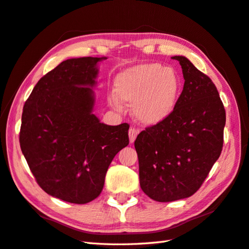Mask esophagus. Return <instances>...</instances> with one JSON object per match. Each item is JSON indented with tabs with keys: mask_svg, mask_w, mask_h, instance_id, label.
<instances>
[{
	"mask_svg": "<svg viewBox=\"0 0 249 249\" xmlns=\"http://www.w3.org/2000/svg\"><path fill=\"white\" fill-rule=\"evenodd\" d=\"M139 134V129H136V128H133L131 127L128 131V135H129V141L130 143H133V142L136 140L137 138V135Z\"/></svg>",
	"mask_w": 249,
	"mask_h": 249,
	"instance_id": "1",
	"label": "esophagus"
}]
</instances>
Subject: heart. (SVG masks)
Instances as JSON below:
<instances>
[{
  "mask_svg": "<svg viewBox=\"0 0 249 249\" xmlns=\"http://www.w3.org/2000/svg\"><path fill=\"white\" fill-rule=\"evenodd\" d=\"M181 84L171 67L143 63L123 71L114 80L116 98L133 104V114L147 125L166 120L176 107Z\"/></svg>",
  "mask_w": 249,
  "mask_h": 249,
  "instance_id": "b5f03b06",
  "label": "heart"
}]
</instances>
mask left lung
<instances>
[{
	"instance_id": "left-lung-1",
	"label": "left lung",
	"mask_w": 249,
	"mask_h": 249,
	"mask_svg": "<svg viewBox=\"0 0 249 249\" xmlns=\"http://www.w3.org/2000/svg\"><path fill=\"white\" fill-rule=\"evenodd\" d=\"M172 59L179 62L185 80L176 107L135 141L141 189L158 202L193 196L224 144L226 111L215 84L185 56Z\"/></svg>"
}]
</instances>
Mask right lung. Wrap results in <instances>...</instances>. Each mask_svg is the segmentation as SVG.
<instances>
[{"label": "right lung", "mask_w": 249, "mask_h": 249, "mask_svg": "<svg viewBox=\"0 0 249 249\" xmlns=\"http://www.w3.org/2000/svg\"><path fill=\"white\" fill-rule=\"evenodd\" d=\"M62 62L36 83L23 106L20 147L37 184L76 204L100 195L114 156L129 143L127 123L110 126L92 113L97 63Z\"/></svg>", "instance_id": "add662e5"}]
</instances>
